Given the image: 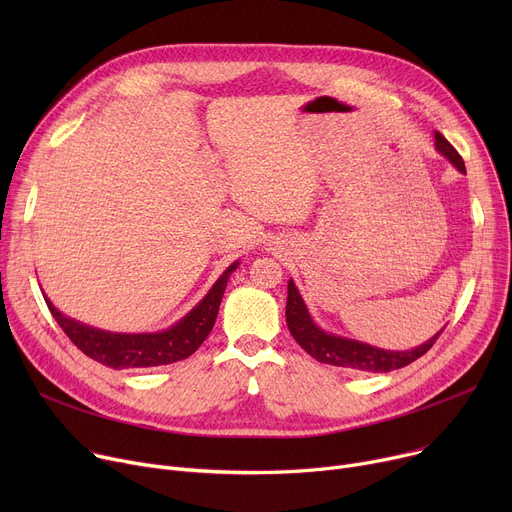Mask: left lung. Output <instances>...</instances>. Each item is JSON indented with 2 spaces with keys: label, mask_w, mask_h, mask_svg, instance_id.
Instances as JSON below:
<instances>
[{
  "label": "left lung",
  "mask_w": 512,
  "mask_h": 512,
  "mask_svg": "<svg viewBox=\"0 0 512 512\" xmlns=\"http://www.w3.org/2000/svg\"><path fill=\"white\" fill-rule=\"evenodd\" d=\"M436 149L452 161V166L456 170L465 174L463 157L442 137L438 130H436ZM286 324H288V330L294 336V340H297L305 348V351L319 363H328V365L353 369V371H373V373L394 371V369H400V367L417 361L436 344L438 336L444 332V330H440L436 336H432L417 348H411V351H384V348H375V346L359 342V340L334 336V334L324 332L315 326V321L311 319V315L303 303V297L292 280L288 282Z\"/></svg>",
  "instance_id": "8db88e82"
}]
</instances>
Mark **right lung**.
Segmentation results:
<instances>
[{
  "instance_id": "add662e5",
  "label": "right lung",
  "mask_w": 512,
  "mask_h": 512,
  "mask_svg": "<svg viewBox=\"0 0 512 512\" xmlns=\"http://www.w3.org/2000/svg\"><path fill=\"white\" fill-rule=\"evenodd\" d=\"M236 267H238V261H234L218 278V282L211 286V290L205 294L203 301L191 313H186L170 330L157 332V334L103 332L62 315L49 303L47 297H45V303L53 319L58 321V326L72 340V344L80 348L87 357H91L93 361L105 367L141 369V367L170 365L191 357L203 344V340L209 336L215 324V317H218V309L224 297V290L228 286V278Z\"/></svg>"
}]
</instances>
